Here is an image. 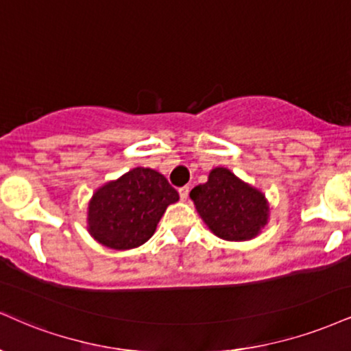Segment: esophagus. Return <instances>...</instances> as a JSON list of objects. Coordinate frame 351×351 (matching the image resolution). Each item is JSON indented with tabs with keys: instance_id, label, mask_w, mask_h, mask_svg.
I'll return each instance as SVG.
<instances>
[{
	"instance_id": "esophagus-1",
	"label": "esophagus",
	"mask_w": 351,
	"mask_h": 351,
	"mask_svg": "<svg viewBox=\"0 0 351 351\" xmlns=\"http://www.w3.org/2000/svg\"><path fill=\"white\" fill-rule=\"evenodd\" d=\"M180 197H181V201H186L188 199V196H189V186H183V188H180Z\"/></svg>"
}]
</instances>
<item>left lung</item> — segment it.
<instances>
[{
	"instance_id": "1",
	"label": "left lung",
	"mask_w": 351,
	"mask_h": 351,
	"mask_svg": "<svg viewBox=\"0 0 351 351\" xmlns=\"http://www.w3.org/2000/svg\"><path fill=\"white\" fill-rule=\"evenodd\" d=\"M189 197L209 230L229 242L255 239L268 223L267 196L229 168L210 170L208 181L193 188Z\"/></svg>"
}]
</instances>
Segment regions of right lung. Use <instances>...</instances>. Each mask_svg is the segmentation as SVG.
<instances>
[{
    "instance_id": "right-lung-1",
    "label": "right lung",
    "mask_w": 351,
    "mask_h": 351,
    "mask_svg": "<svg viewBox=\"0 0 351 351\" xmlns=\"http://www.w3.org/2000/svg\"><path fill=\"white\" fill-rule=\"evenodd\" d=\"M178 199V191L162 173L132 168L93 193L88 202V232L112 250L141 247L155 234L168 206Z\"/></svg>"
}]
</instances>
